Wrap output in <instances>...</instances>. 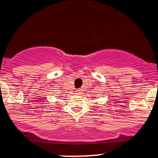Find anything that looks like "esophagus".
<instances>
[{
  "instance_id": "esophagus-1",
  "label": "esophagus",
  "mask_w": 158,
  "mask_h": 158,
  "mask_svg": "<svg viewBox=\"0 0 158 158\" xmlns=\"http://www.w3.org/2000/svg\"><path fill=\"white\" fill-rule=\"evenodd\" d=\"M76 94H80L81 92H81V89H77V90H76Z\"/></svg>"
}]
</instances>
